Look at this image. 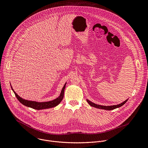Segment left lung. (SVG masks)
<instances>
[{
  "label": "left lung",
  "mask_w": 148,
  "mask_h": 148,
  "mask_svg": "<svg viewBox=\"0 0 148 148\" xmlns=\"http://www.w3.org/2000/svg\"><path fill=\"white\" fill-rule=\"evenodd\" d=\"M129 99V98H128ZM128 99H126L125 101H124L123 102H122V103L118 104V105H111V106H104V105H98V104H96L91 101H90L88 99H87V102L89 103L90 105H91V107H94V108H97L98 109H102V110H108V111H110V110H112L114 109H116L117 108H119L121 107H122V105H123L126 102L128 101Z\"/></svg>",
  "instance_id": "left-lung-1"
}]
</instances>
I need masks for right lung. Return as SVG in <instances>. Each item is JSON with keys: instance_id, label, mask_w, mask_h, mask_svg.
<instances>
[{"instance_id": "right-lung-1", "label": "right lung", "mask_w": 148, "mask_h": 148, "mask_svg": "<svg viewBox=\"0 0 148 148\" xmlns=\"http://www.w3.org/2000/svg\"><path fill=\"white\" fill-rule=\"evenodd\" d=\"M10 86H11V84H10ZM66 83L64 84V86H63L60 95L57 98H56L52 101H46V102H37V101H30V100L23 99L17 94V93L13 89L12 86H11V88H12V90H13V92L14 93L16 98L20 101V103H22L23 105H25V106H26L27 107H30V108H32L33 109L37 110H41L51 108H53V107L57 106V105L62 100L63 98H64V90L66 88Z\"/></svg>"}]
</instances>
